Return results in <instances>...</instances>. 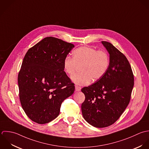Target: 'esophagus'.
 Returning <instances> with one entry per match:
<instances>
[{"instance_id": "34e87169", "label": "esophagus", "mask_w": 149, "mask_h": 149, "mask_svg": "<svg viewBox=\"0 0 149 149\" xmlns=\"http://www.w3.org/2000/svg\"><path fill=\"white\" fill-rule=\"evenodd\" d=\"M81 87H79V86H75V90H76V91H80L81 90Z\"/></svg>"}]
</instances>
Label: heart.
<instances>
[{"instance_id":"obj_1","label":"heart","mask_w":149,"mask_h":149,"mask_svg":"<svg viewBox=\"0 0 149 149\" xmlns=\"http://www.w3.org/2000/svg\"><path fill=\"white\" fill-rule=\"evenodd\" d=\"M73 58L66 56L63 61L65 72L69 76H73L78 66H81V72L72 77V81L77 85L88 84L92 80L100 79L107 72L109 64V54L104 51L83 46L74 50Z\"/></svg>"}]
</instances>
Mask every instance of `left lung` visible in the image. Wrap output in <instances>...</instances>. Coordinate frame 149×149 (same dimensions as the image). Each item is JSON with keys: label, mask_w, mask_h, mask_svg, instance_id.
<instances>
[{"label": "left lung", "mask_w": 149, "mask_h": 149, "mask_svg": "<svg viewBox=\"0 0 149 149\" xmlns=\"http://www.w3.org/2000/svg\"><path fill=\"white\" fill-rule=\"evenodd\" d=\"M102 43L110 54L109 68L95 83L81 89L85 95L83 116L97 128L110 126L120 118L130 102L134 85V74L126 56L110 43Z\"/></svg>", "instance_id": "8db88e82"}]
</instances>
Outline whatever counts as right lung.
<instances>
[{
  "instance_id": "add662e5",
  "label": "right lung",
  "mask_w": 149,
  "mask_h": 149,
  "mask_svg": "<svg viewBox=\"0 0 149 149\" xmlns=\"http://www.w3.org/2000/svg\"><path fill=\"white\" fill-rule=\"evenodd\" d=\"M74 47L47 37L26 53L18 75L19 97L32 121L44 124L54 120L62 102L73 94L74 84L64 71L63 61Z\"/></svg>"
}]
</instances>
